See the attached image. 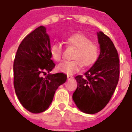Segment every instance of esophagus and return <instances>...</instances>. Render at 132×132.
Listing matches in <instances>:
<instances>
[{
    "label": "esophagus",
    "instance_id": "34e87169",
    "mask_svg": "<svg viewBox=\"0 0 132 132\" xmlns=\"http://www.w3.org/2000/svg\"><path fill=\"white\" fill-rule=\"evenodd\" d=\"M67 78H68V79H71V78H73V76H71V75H68V76H67Z\"/></svg>",
    "mask_w": 132,
    "mask_h": 132
}]
</instances>
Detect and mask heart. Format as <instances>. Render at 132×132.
I'll return each mask as SVG.
<instances>
[{"label":"heart","mask_w":132,"mask_h":132,"mask_svg":"<svg viewBox=\"0 0 132 132\" xmlns=\"http://www.w3.org/2000/svg\"><path fill=\"white\" fill-rule=\"evenodd\" d=\"M69 46L75 48L72 61H65L57 66L59 71L67 74H73L78 72L83 65L84 67H90L94 65L99 57L100 49L96 44L86 35L76 33L70 35L66 39ZM50 54L56 62L60 61L63 56V48L59 43H55L50 47Z\"/></svg>","instance_id":"1"}]
</instances>
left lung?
Listing matches in <instances>:
<instances>
[{"instance_id": "obj_1", "label": "left lung", "mask_w": 132, "mask_h": 132, "mask_svg": "<svg viewBox=\"0 0 132 132\" xmlns=\"http://www.w3.org/2000/svg\"><path fill=\"white\" fill-rule=\"evenodd\" d=\"M100 54L92 68L75 78L78 82L73 100L87 114L97 113L110 102L119 78V59L115 46L107 35L97 33Z\"/></svg>"}]
</instances>
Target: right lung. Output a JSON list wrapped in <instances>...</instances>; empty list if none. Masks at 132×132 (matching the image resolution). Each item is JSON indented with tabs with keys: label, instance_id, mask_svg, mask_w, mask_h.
Returning <instances> with one entry per match:
<instances>
[{
	"label": "right lung",
	"instance_id": "add662e5",
	"mask_svg": "<svg viewBox=\"0 0 132 132\" xmlns=\"http://www.w3.org/2000/svg\"><path fill=\"white\" fill-rule=\"evenodd\" d=\"M50 47L46 28L40 26L23 39L14 60L16 95L22 105L32 113H40L49 108L56 89L67 78L63 73L41 76L55 67L51 59Z\"/></svg>",
	"mask_w": 132,
	"mask_h": 132
}]
</instances>
